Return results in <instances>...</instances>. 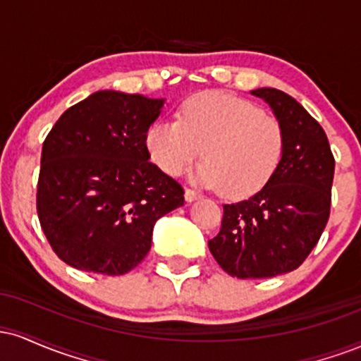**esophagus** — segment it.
Here are the masks:
<instances>
[{"mask_svg":"<svg viewBox=\"0 0 361 361\" xmlns=\"http://www.w3.org/2000/svg\"><path fill=\"white\" fill-rule=\"evenodd\" d=\"M200 197H202V193L197 192V190H193V188H186L185 190L186 202H193V200H197V198H200Z\"/></svg>","mask_w":361,"mask_h":361,"instance_id":"obj_1","label":"esophagus"}]
</instances>
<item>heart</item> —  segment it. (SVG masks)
<instances>
[{
	"label": "heart",
	"mask_w": 361,
	"mask_h": 361,
	"mask_svg": "<svg viewBox=\"0 0 361 361\" xmlns=\"http://www.w3.org/2000/svg\"><path fill=\"white\" fill-rule=\"evenodd\" d=\"M146 147L168 175H180L200 156L193 178L219 186L227 198L259 192L279 169L285 130L275 115L224 91H200L178 110V120L149 127Z\"/></svg>",
	"instance_id": "1"
}]
</instances>
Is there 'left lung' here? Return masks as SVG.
I'll return each mask as SVG.
<instances>
[{
  "label": "left lung",
  "instance_id": "8db88e82",
  "mask_svg": "<svg viewBox=\"0 0 361 361\" xmlns=\"http://www.w3.org/2000/svg\"><path fill=\"white\" fill-rule=\"evenodd\" d=\"M275 111L285 130L279 169L258 193L224 205L209 250L238 279H268L297 270L314 250L331 212L334 156L324 128L283 91H251Z\"/></svg>",
  "mask_w": 361,
  "mask_h": 361
}]
</instances>
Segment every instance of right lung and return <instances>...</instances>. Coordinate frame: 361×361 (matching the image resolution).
<instances>
[{"mask_svg":"<svg viewBox=\"0 0 361 361\" xmlns=\"http://www.w3.org/2000/svg\"><path fill=\"white\" fill-rule=\"evenodd\" d=\"M164 100L97 91L61 115L44 140L37 214L59 258L123 275L147 256L152 227L185 202L151 163L146 134Z\"/></svg>","mask_w":361,"mask_h":361,"instance_id":"1","label":"right lung"}]
</instances>
